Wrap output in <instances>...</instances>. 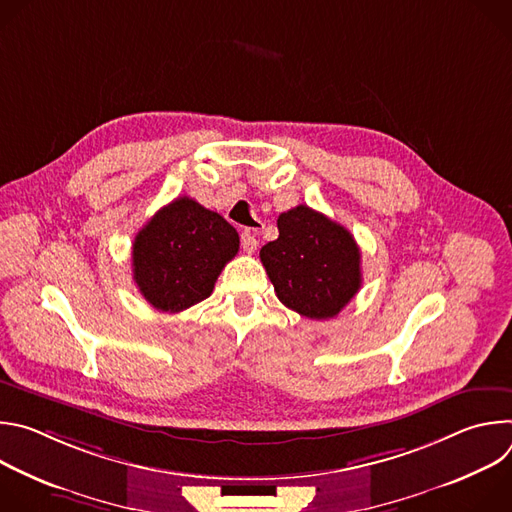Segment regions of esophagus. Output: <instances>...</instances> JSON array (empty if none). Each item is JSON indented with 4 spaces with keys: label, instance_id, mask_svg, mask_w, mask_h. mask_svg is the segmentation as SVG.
<instances>
[{
    "label": "esophagus",
    "instance_id": "34e87169",
    "mask_svg": "<svg viewBox=\"0 0 512 512\" xmlns=\"http://www.w3.org/2000/svg\"><path fill=\"white\" fill-rule=\"evenodd\" d=\"M257 245H259V241L255 237V229H245L241 233V247H243V251L251 255V253L257 251Z\"/></svg>",
    "mask_w": 512,
    "mask_h": 512
}]
</instances>
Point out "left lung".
<instances>
[{
    "instance_id": "1",
    "label": "left lung",
    "mask_w": 512,
    "mask_h": 512,
    "mask_svg": "<svg viewBox=\"0 0 512 512\" xmlns=\"http://www.w3.org/2000/svg\"><path fill=\"white\" fill-rule=\"evenodd\" d=\"M277 229L259 257L279 302L310 320L338 316L362 283L354 237L306 204L281 212Z\"/></svg>"
}]
</instances>
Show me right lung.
Listing matches in <instances>:
<instances>
[{
  "label": "right lung",
  "mask_w": 512,
  "mask_h": 512,
  "mask_svg": "<svg viewBox=\"0 0 512 512\" xmlns=\"http://www.w3.org/2000/svg\"><path fill=\"white\" fill-rule=\"evenodd\" d=\"M239 251V233L188 196L160 208L133 241V281L160 312H182L206 300Z\"/></svg>",
  "instance_id": "right-lung-1"
}]
</instances>
